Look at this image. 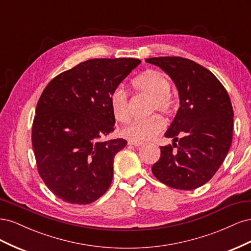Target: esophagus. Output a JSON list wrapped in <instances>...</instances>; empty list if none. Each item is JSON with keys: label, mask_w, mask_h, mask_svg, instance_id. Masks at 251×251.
<instances>
[{"label": "esophagus", "mask_w": 251, "mask_h": 251, "mask_svg": "<svg viewBox=\"0 0 251 251\" xmlns=\"http://www.w3.org/2000/svg\"><path fill=\"white\" fill-rule=\"evenodd\" d=\"M127 144L128 146H134V147H140L142 146V142H138V141H133V140H128L127 141Z\"/></svg>", "instance_id": "esophagus-1"}]
</instances>
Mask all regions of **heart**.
Returning a JSON list of instances; mask_svg holds the SVG:
<instances>
[{"label":"heart","mask_w":251,"mask_h":251,"mask_svg":"<svg viewBox=\"0 0 251 251\" xmlns=\"http://www.w3.org/2000/svg\"><path fill=\"white\" fill-rule=\"evenodd\" d=\"M134 88L153 98L150 111L158 110L161 113H170L175 104L174 98L169 94L171 81L163 73L156 70H148L136 78ZM110 107L114 117L120 123H126L130 118L131 110L126 92L123 88H116L110 95ZM164 121L158 115L144 118H135L130 121L123 130L124 137L133 141H147L160 133L164 128Z\"/></svg>","instance_id":"obj_1"}]
</instances>
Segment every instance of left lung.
I'll list each match as a JSON object with an SVG mask.
<instances>
[{"mask_svg": "<svg viewBox=\"0 0 251 251\" xmlns=\"http://www.w3.org/2000/svg\"><path fill=\"white\" fill-rule=\"evenodd\" d=\"M146 62L169 75L180 101L164 134L173 144L160 147V159L151 172L172 188L200 187L212 178L230 149L233 111L228 93L214 74L191 59L162 56Z\"/></svg>", "mask_w": 251, "mask_h": 251, "instance_id": "8db88e82", "label": "left lung"}]
</instances>
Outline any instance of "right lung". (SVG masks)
Wrapping results in <instances>:
<instances>
[{"instance_id":"obj_1","label":"right lung","mask_w":251,"mask_h":251,"mask_svg":"<svg viewBox=\"0 0 251 251\" xmlns=\"http://www.w3.org/2000/svg\"><path fill=\"white\" fill-rule=\"evenodd\" d=\"M141 62L94 58L53 78L36 105L32 147L45 184L65 202L86 205L108 191L114 157L126 140L114 131L110 95Z\"/></svg>"}]
</instances>
